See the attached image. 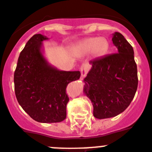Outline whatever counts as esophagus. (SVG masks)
I'll return each mask as SVG.
<instances>
[{"label":"esophagus","mask_w":152,"mask_h":152,"mask_svg":"<svg viewBox=\"0 0 152 152\" xmlns=\"http://www.w3.org/2000/svg\"><path fill=\"white\" fill-rule=\"evenodd\" d=\"M90 70V65H89L88 64H83L82 65L81 67V76L82 77H85L86 76V75L88 74V71Z\"/></svg>","instance_id":"1"}]
</instances>
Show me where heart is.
Instances as JSON below:
<instances>
[{
  "mask_svg": "<svg viewBox=\"0 0 152 152\" xmlns=\"http://www.w3.org/2000/svg\"><path fill=\"white\" fill-rule=\"evenodd\" d=\"M107 46V41L104 37H90L81 42L79 45V50L83 54H88L92 51L95 55H101L105 52Z\"/></svg>",
  "mask_w": 152,
  "mask_h": 152,
  "instance_id": "obj_1",
  "label": "heart"
}]
</instances>
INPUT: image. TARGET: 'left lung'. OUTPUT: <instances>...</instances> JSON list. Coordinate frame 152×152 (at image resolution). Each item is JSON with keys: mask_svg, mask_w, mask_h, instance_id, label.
<instances>
[{"mask_svg": "<svg viewBox=\"0 0 152 152\" xmlns=\"http://www.w3.org/2000/svg\"><path fill=\"white\" fill-rule=\"evenodd\" d=\"M117 52L90 61L84 92L92 102L93 115L104 119L117 116L126 109L138 88V71L134 50L119 32L113 34Z\"/></svg>", "mask_w": 152, "mask_h": 152, "instance_id": "1", "label": "left lung"}]
</instances>
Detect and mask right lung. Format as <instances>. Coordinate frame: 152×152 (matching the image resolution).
<instances>
[{"mask_svg": "<svg viewBox=\"0 0 152 152\" xmlns=\"http://www.w3.org/2000/svg\"><path fill=\"white\" fill-rule=\"evenodd\" d=\"M48 39L37 34L27 42L14 71V91L19 104L31 118L56 123L66 118L69 101L66 88L80 78L81 72L59 71L50 66L41 52L42 41Z\"/></svg>", "mask_w": 152, "mask_h": 152, "instance_id": "obj_1", "label": "right lung"}]
</instances>
